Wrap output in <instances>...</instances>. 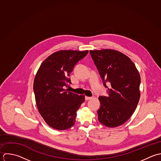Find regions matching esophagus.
<instances>
[{"label":"esophagus","mask_w":161,"mask_h":161,"mask_svg":"<svg viewBox=\"0 0 161 161\" xmlns=\"http://www.w3.org/2000/svg\"><path fill=\"white\" fill-rule=\"evenodd\" d=\"M91 98H92V97H87V96L85 97V100H90Z\"/></svg>","instance_id":"esophagus-1"}]
</instances>
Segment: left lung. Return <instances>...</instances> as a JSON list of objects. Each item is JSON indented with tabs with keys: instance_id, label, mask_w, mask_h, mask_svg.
Segmentation results:
<instances>
[{
	"instance_id": "1",
	"label": "left lung",
	"mask_w": 161,
	"mask_h": 161,
	"mask_svg": "<svg viewBox=\"0 0 161 161\" xmlns=\"http://www.w3.org/2000/svg\"><path fill=\"white\" fill-rule=\"evenodd\" d=\"M90 53L108 88V95L98 98L101 106L97 111L98 119L108 127L120 126L130 118L139 103V73L132 60L118 51L91 50Z\"/></svg>"
}]
</instances>
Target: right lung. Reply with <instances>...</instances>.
<instances>
[{"mask_svg": "<svg viewBox=\"0 0 161 161\" xmlns=\"http://www.w3.org/2000/svg\"><path fill=\"white\" fill-rule=\"evenodd\" d=\"M88 51L61 50L49 56L36 75L33 89L38 111L46 123L57 130L74 125L76 111L85 102L78 95L64 89L71 84L69 78L75 64Z\"/></svg>", "mask_w": 161, "mask_h": 161, "instance_id": "right-lung-1", "label": "right lung"}]
</instances>
